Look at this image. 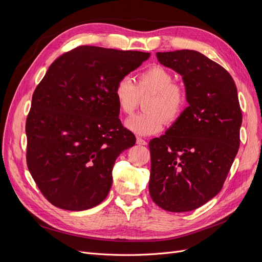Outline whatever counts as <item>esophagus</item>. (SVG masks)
<instances>
[{
    "label": "esophagus",
    "mask_w": 262,
    "mask_h": 262,
    "mask_svg": "<svg viewBox=\"0 0 262 262\" xmlns=\"http://www.w3.org/2000/svg\"><path fill=\"white\" fill-rule=\"evenodd\" d=\"M137 144L139 145H146V141L142 138H137Z\"/></svg>",
    "instance_id": "1"
}]
</instances>
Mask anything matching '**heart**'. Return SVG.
I'll return each mask as SVG.
<instances>
[{
	"label": "heart",
	"mask_w": 262,
	"mask_h": 262,
	"mask_svg": "<svg viewBox=\"0 0 262 262\" xmlns=\"http://www.w3.org/2000/svg\"><path fill=\"white\" fill-rule=\"evenodd\" d=\"M173 75L161 66L150 67L137 76V84L128 76L119 80L115 87V98L120 112L126 116L134 113L140 96L149 94L142 112L126 121V128L140 136L160 132L166 121L173 122L187 105V92Z\"/></svg>",
	"instance_id": "obj_1"
}]
</instances>
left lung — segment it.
Instances as JSON below:
<instances>
[{
  "label": "left lung",
  "mask_w": 262,
  "mask_h": 262,
  "mask_svg": "<svg viewBox=\"0 0 262 262\" xmlns=\"http://www.w3.org/2000/svg\"><path fill=\"white\" fill-rule=\"evenodd\" d=\"M156 57L182 76L189 106L149 141V195L163 210L188 212L223 188L239 148L243 115L233 77L219 63L194 50Z\"/></svg>",
  "instance_id": "obj_1"
}]
</instances>
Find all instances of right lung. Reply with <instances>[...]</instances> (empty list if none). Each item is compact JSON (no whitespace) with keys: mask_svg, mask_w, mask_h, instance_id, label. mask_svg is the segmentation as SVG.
Here are the masks:
<instances>
[{"mask_svg":"<svg viewBox=\"0 0 262 262\" xmlns=\"http://www.w3.org/2000/svg\"><path fill=\"white\" fill-rule=\"evenodd\" d=\"M148 58L80 46L55 59L37 85L26 120V161L54 207L83 211L108 195L115 161L137 141L118 117L115 87Z\"/></svg>","mask_w":262,"mask_h":262,"instance_id":"add662e5","label":"right lung"}]
</instances>
